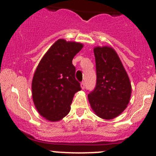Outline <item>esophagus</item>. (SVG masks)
Segmentation results:
<instances>
[{
    "instance_id": "obj_1",
    "label": "esophagus",
    "mask_w": 156,
    "mask_h": 156,
    "mask_svg": "<svg viewBox=\"0 0 156 156\" xmlns=\"http://www.w3.org/2000/svg\"><path fill=\"white\" fill-rule=\"evenodd\" d=\"M81 87L82 88V89H84V88H85V83H84V81L81 84Z\"/></svg>"
}]
</instances>
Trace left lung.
I'll use <instances>...</instances> for the list:
<instances>
[{"mask_svg":"<svg viewBox=\"0 0 156 156\" xmlns=\"http://www.w3.org/2000/svg\"><path fill=\"white\" fill-rule=\"evenodd\" d=\"M94 52L97 84L88 94V100L97 116L109 120L119 116L127 108L131 95V84L114 49L97 47Z\"/></svg>","mask_w":156,"mask_h":156,"instance_id":"obj_1","label":"left lung"}]
</instances>
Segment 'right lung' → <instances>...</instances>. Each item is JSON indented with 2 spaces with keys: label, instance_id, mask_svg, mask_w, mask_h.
Here are the masks:
<instances>
[{
  "label": "right lung",
  "instance_id": "1",
  "mask_svg": "<svg viewBox=\"0 0 156 156\" xmlns=\"http://www.w3.org/2000/svg\"><path fill=\"white\" fill-rule=\"evenodd\" d=\"M82 48L81 43L59 39L36 69L31 84L33 102L47 120L58 122L67 115L74 95L81 90L72 59Z\"/></svg>",
  "mask_w": 156,
  "mask_h": 156
}]
</instances>
